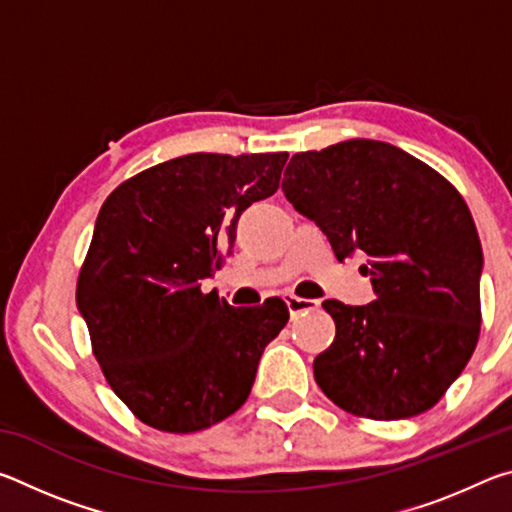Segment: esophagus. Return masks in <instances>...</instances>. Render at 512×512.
Segmentation results:
<instances>
[{
  "instance_id": "obj_1",
  "label": "esophagus",
  "mask_w": 512,
  "mask_h": 512,
  "mask_svg": "<svg viewBox=\"0 0 512 512\" xmlns=\"http://www.w3.org/2000/svg\"><path fill=\"white\" fill-rule=\"evenodd\" d=\"M287 307H289V311H291V316L296 318V316H300V314H307V311H316V309L320 307V300L287 296Z\"/></svg>"
}]
</instances>
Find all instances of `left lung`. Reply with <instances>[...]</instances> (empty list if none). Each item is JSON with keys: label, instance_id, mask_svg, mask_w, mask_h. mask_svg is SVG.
Returning <instances> with one entry per match:
<instances>
[{"label": "left lung", "instance_id": "1", "mask_svg": "<svg viewBox=\"0 0 512 512\" xmlns=\"http://www.w3.org/2000/svg\"><path fill=\"white\" fill-rule=\"evenodd\" d=\"M282 192L339 262L368 259L375 300H325L334 343L314 377L343 411L404 420L429 411L470 361L481 332L479 232L456 187L393 144L348 140L296 153Z\"/></svg>", "mask_w": 512, "mask_h": 512}]
</instances>
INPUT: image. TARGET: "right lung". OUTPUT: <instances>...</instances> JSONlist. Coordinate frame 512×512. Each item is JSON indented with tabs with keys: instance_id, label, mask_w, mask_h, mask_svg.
Masks as SVG:
<instances>
[{
	"instance_id": "obj_1",
	"label": "right lung",
	"mask_w": 512,
	"mask_h": 512,
	"mask_svg": "<svg viewBox=\"0 0 512 512\" xmlns=\"http://www.w3.org/2000/svg\"><path fill=\"white\" fill-rule=\"evenodd\" d=\"M287 158L183 155L101 205L76 305L103 377L149 427L192 433L235 413L287 325L280 298L237 309L203 291L232 253L241 212L277 192Z\"/></svg>"
}]
</instances>
